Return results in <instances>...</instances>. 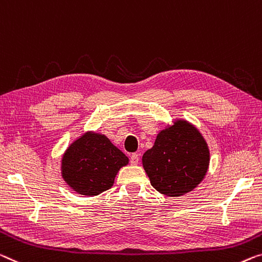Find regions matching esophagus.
<instances>
[{"instance_id": "esophagus-1", "label": "esophagus", "mask_w": 262, "mask_h": 262, "mask_svg": "<svg viewBox=\"0 0 262 262\" xmlns=\"http://www.w3.org/2000/svg\"><path fill=\"white\" fill-rule=\"evenodd\" d=\"M130 163H132V165H138V163H139V155L138 154H133L132 156H130Z\"/></svg>"}]
</instances>
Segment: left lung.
Returning a JSON list of instances; mask_svg holds the SVG:
<instances>
[{
    "label": "left lung",
    "instance_id": "1",
    "mask_svg": "<svg viewBox=\"0 0 262 262\" xmlns=\"http://www.w3.org/2000/svg\"><path fill=\"white\" fill-rule=\"evenodd\" d=\"M150 185L167 196L192 192L204 180L209 166V149L196 127L177 120L156 136L154 146L142 156Z\"/></svg>",
    "mask_w": 262,
    "mask_h": 262
}]
</instances>
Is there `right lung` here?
<instances>
[{"instance_id": "right-lung-1", "label": "right lung", "mask_w": 262, "mask_h": 262, "mask_svg": "<svg viewBox=\"0 0 262 262\" xmlns=\"http://www.w3.org/2000/svg\"><path fill=\"white\" fill-rule=\"evenodd\" d=\"M129 160L107 136L87 132L62 156V178L76 193L93 196L112 188L120 168Z\"/></svg>"}]
</instances>
